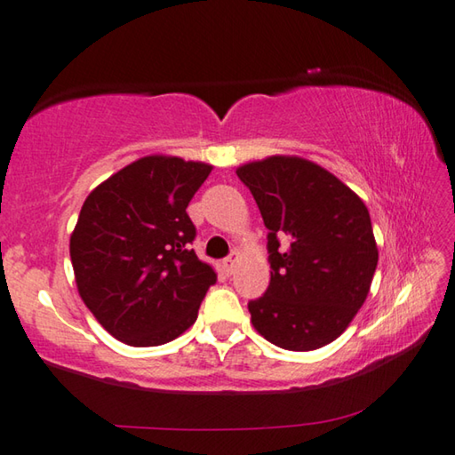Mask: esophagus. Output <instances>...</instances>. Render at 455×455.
I'll list each match as a JSON object with an SVG mask.
<instances>
[{
	"label": "esophagus",
	"instance_id": "obj_1",
	"mask_svg": "<svg viewBox=\"0 0 455 455\" xmlns=\"http://www.w3.org/2000/svg\"><path fill=\"white\" fill-rule=\"evenodd\" d=\"M235 262H237V251H232V254H229L226 259H223V270H226L228 274H232Z\"/></svg>",
	"mask_w": 455,
	"mask_h": 455
}]
</instances>
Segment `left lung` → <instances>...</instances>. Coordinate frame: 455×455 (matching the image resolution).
Returning a JSON list of instances; mask_svg holds the SVG:
<instances>
[{"instance_id": "1", "label": "left lung", "mask_w": 455, "mask_h": 455, "mask_svg": "<svg viewBox=\"0 0 455 455\" xmlns=\"http://www.w3.org/2000/svg\"><path fill=\"white\" fill-rule=\"evenodd\" d=\"M267 228L270 286L248 302L251 324L286 351L339 339L367 300L379 262L369 210L308 159L274 155L237 167Z\"/></svg>"}]
</instances>
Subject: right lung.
<instances>
[{
    "label": "right lung",
    "mask_w": 455,
    "mask_h": 455,
    "mask_svg": "<svg viewBox=\"0 0 455 455\" xmlns=\"http://www.w3.org/2000/svg\"><path fill=\"white\" fill-rule=\"evenodd\" d=\"M212 165L148 155L91 191L70 235L78 294L115 339L159 347L197 320L218 280L189 243L188 205Z\"/></svg>",
    "instance_id": "1"
}]
</instances>
